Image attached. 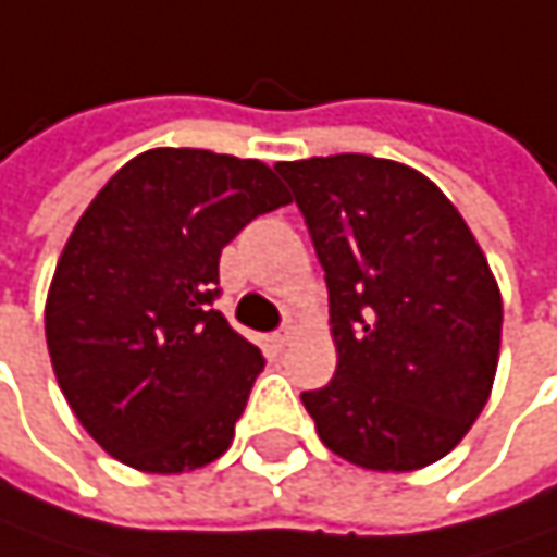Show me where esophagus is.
<instances>
[{"label":"esophagus","instance_id":"obj_1","mask_svg":"<svg viewBox=\"0 0 557 557\" xmlns=\"http://www.w3.org/2000/svg\"><path fill=\"white\" fill-rule=\"evenodd\" d=\"M293 337H296V327H293L289 321H286V324L280 327L277 334H274V341H277V346H286V344H289V341H293Z\"/></svg>","mask_w":557,"mask_h":557}]
</instances>
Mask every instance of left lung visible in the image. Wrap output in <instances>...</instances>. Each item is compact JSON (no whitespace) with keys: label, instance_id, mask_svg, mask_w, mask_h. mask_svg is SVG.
<instances>
[{"label":"left lung","instance_id":"left-lung-1","mask_svg":"<svg viewBox=\"0 0 557 557\" xmlns=\"http://www.w3.org/2000/svg\"><path fill=\"white\" fill-rule=\"evenodd\" d=\"M327 280L337 372L302 404L327 450L375 473L450 454L492 394L502 289L467 220L419 170L369 153L274 166Z\"/></svg>","mask_w":557,"mask_h":557}]
</instances>
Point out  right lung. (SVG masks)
<instances>
[{
	"label": "right lung",
	"instance_id": "obj_1",
	"mask_svg": "<svg viewBox=\"0 0 557 557\" xmlns=\"http://www.w3.org/2000/svg\"><path fill=\"white\" fill-rule=\"evenodd\" d=\"M289 205L261 160L198 148L132 157L75 223L47 293L52 372L87 435L141 473L213 463L261 349L211 309L226 243Z\"/></svg>",
	"mask_w": 557,
	"mask_h": 557
}]
</instances>
